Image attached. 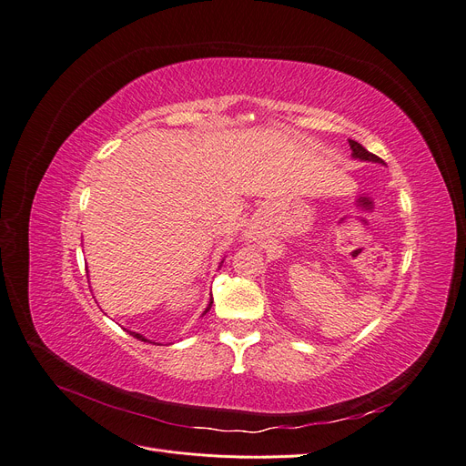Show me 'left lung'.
<instances>
[{"label": "left lung", "mask_w": 466, "mask_h": 466, "mask_svg": "<svg viewBox=\"0 0 466 466\" xmlns=\"http://www.w3.org/2000/svg\"><path fill=\"white\" fill-rule=\"evenodd\" d=\"M349 143H350V148H352V157H358V159H363V161H375V164H382V159L379 156L368 152L360 143H356V140H349Z\"/></svg>", "instance_id": "1"}]
</instances>
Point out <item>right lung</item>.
Listing matches in <instances>:
<instances>
[{
  "instance_id": "right-lung-1",
  "label": "right lung",
  "mask_w": 466,
  "mask_h": 466,
  "mask_svg": "<svg viewBox=\"0 0 466 466\" xmlns=\"http://www.w3.org/2000/svg\"><path fill=\"white\" fill-rule=\"evenodd\" d=\"M211 305H213V300H209V307H208V309H206V312H209V309H211ZM206 312H204V314H206ZM129 333H131V335H133V337H137V339H138V340H145V342H147V339H145V337H143V335H140V333H133V331H129Z\"/></svg>"
}]
</instances>
